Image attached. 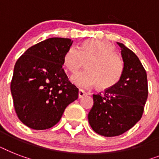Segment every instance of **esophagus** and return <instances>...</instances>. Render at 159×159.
Returning <instances> with one entry per match:
<instances>
[{"label": "esophagus", "mask_w": 159, "mask_h": 159, "mask_svg": "<svg viewBox=\"0 0 159 159\" xmlns=\"http://www.w3.org/2000/svg\"><path fill=\"white\" fill-rule=\"evenodd\" d=\"M85 96H87V93L84 91H82V90H79V92H78V97L79 98H82Z\"/></svg>", "instance_id": "esophagus-1"}]
</instances>
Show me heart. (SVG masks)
I'll list each match as a JSON object with an SVG mask.
<instances>
[{
	"instance_id": "obj_1",
	"label": "heart",
	"mask_w": 159,
	"mask_h": 159,
	"mask_svg": "<svg viewBox=\"0 0 159 159\" xmlns=\"http://www.w3.org/2000/svg\"><path fill=\"white\" fill-rule=\"evenodd\" d=\"M83 62H87L86 70L71 77V81L82 88L97 84L101 89L110 88L118 82L123 72V61L108 41L89 39L77 48H70L63 57V64L71 72H77Z\"/></svg>"
}]
</instances>
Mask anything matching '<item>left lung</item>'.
<instances>
[{
    "mask_svg": "<svg viewBox=\"0 0 159 159\" xmlns=\"http://www.w3.org/2000/svg\"><path fill=\"white\" fill-rule=\"evenodd\" d=\"M123 60V72L118 82L104 93L93 95L88 114L92 129L100 135L114 137L131 129L142 117L148 98L145 69L136 54L118 43Z\"/></svg>",
    "mask_w": 159,
    "mask_h": 159,
    "instance_id": "1",
    "label": "left lung"
}]
</instances>
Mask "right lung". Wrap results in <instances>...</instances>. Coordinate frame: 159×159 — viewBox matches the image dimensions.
I'll use <instances>...</instances> for the list:
<instances>
[{"instance_id":"1","label":"right lung","mask_w":159,"mask_h":159,"mask_svg":"<svg viewBox=\"0 0 159 159\" xmlns=\"http://www.w3.org/2000/svg\"><path fill=\"white\" fill-rule=\"evenodd\" d=\"M70 39L49 38L32 46L16 62L11 83L20 120L34 129H46L60 120L65 109L78 98V89L62 68Z\"/></svg>"}]
</instances>
